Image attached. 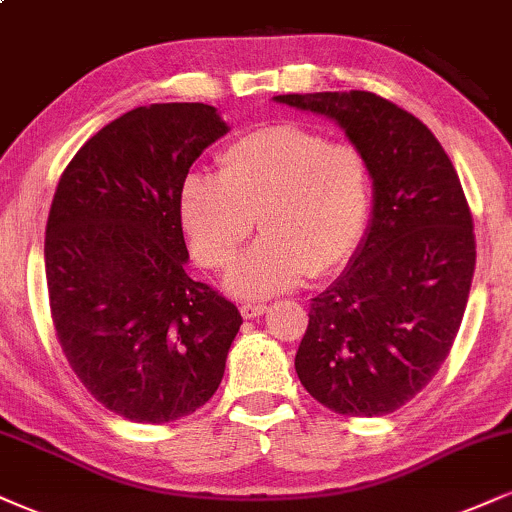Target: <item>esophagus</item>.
I'll return each mask as SVG.
<instances>
[{
  "mask_svg": "<svg viewBox=\"0 0 512 512\" xmlns=\"http://www.w3.org/2000/svg\"><path fill=\"white\" fill-rule=\"evenodd\" d=\"M266 311H268L266 304H242V306H239V313H242L246 320H254V318H258V315H263Z\"/></svg>",
  "mask_w": 512,
  "mask_h": 512,
  "instance_id": "obj_1",
  "label": "esophagus"
}]
</instances>
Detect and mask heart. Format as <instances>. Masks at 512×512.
<instances>
[{
	"instance_id": "obj_1",
	"label": "heart",
	"mask_w": 512,
	"mask_h": 512,
	"mask_svg": "<svg viewBox=\"0 0 512 512\" xmlns=\"http://www.w3.org/2000/svg\"><path fill=\"white\" fill-rule=\"evenodd\" d=\"M180 225L199 266L223 270L254 232L263 237L227 275L244 299L292 289L351 261L370 216V173L361 149L327 142L304 125H266L218 154V175H189Z\"/></svg>"
}]
</instances>
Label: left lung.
Returning <instances> with one entry per match:
<instances>
[{
	"mask_svg": "<svg viewBox=\"0 0 512 512\" xmlns=\"http://www.w3.org/2000/svg\"><path fill=\"white\" fill-rule=\"evenodd\" d=\"M330 118L361 149L372 218L349 266L311 299L294 368L339 415L394 413L437 375L475 273L468 199L425 123L372 92L280 94Z\"/></svg>",
	"mask_w": 512,
	"mask_h": 512,
	"instance_id": "1",
	"label": "left lung"
}]
</instances>
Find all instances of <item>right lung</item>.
<instances>
[{"label": "right lung", "mask_w": 512, "mask_h": 512, "mask_svg": "<svg viewBox=\"0 0 512 512\" xmlns=\"http://www.w3.org/2000/svg\"><path fill=\"white\" fill-rule=\"evenodd\" d=\"M230 130L208 104H151L82 144L44 237L56 337L87 391L125 420L163 425L216 394L242 315L185 273L180 189Z\"/></svg>", "instance_id": "add662e5"}]
</instances>
